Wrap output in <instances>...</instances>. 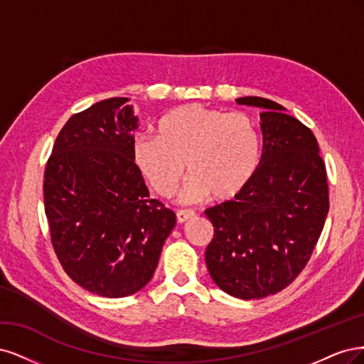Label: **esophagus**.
Segmentation results:
<instances>
[{"instance_id": "esophagus-1", "label": "esophagus", "mask_w": 364, "mask_h": 364, "mask_svg": "<svg viewBox=\"0 0 364 364\" xmlns=\"http://www.w3.org/2000/svg\"><path fill=\"white\" fill-rule=\"evenodd\" d=\"M195 216V212L193 210H178L177 212V220L180 222V224H183V222L189 220Z\"/></svg>"}]
</instances>
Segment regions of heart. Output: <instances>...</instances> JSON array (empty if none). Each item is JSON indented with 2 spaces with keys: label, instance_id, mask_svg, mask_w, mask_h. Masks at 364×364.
I'll use <instances>...</instances> for the list:
<instances>
[{
  "label": "heart",
  "instance_id": "heart-1",
  "mask_svg": "<svg viewBox=\"0 0 364 364\" xmlns=\"http://www.w3.org/2000/svg\"><path fill=\"white\" fill-rule=\"evenodd\" d=\"M260 157V136L250 116L201 104L171 110L159 121L157 136L140 133L132 145L136 169L161 196L177 189L187 165L192 178L186 201L236 198L254 178Z\"/></svg>",
  "mask_w": 364,
  "mask_h": 364
}]
</instances>
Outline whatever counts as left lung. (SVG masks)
<instances>
[{"mask_svg":"<svg viewBox=\"0 0 364 364\" xmlns=\"http://www.w3.org/2000/svg\"><path fill=\"white\" fill-rule=\"evenodd\" d=\"M262 109L263 152L246 189L205 210L213 239L208 274L240 299H260L287 287L310 260L330 210L319 145L310 128L275 101L236 100Z\"/></svg>","mask_w":364,"mask_h":364,"instance_id":"1","label":"left lung"}]
</instances>
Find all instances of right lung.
<instances>
[{
  "mask_svg": "<svg viewBox=\"0 0 364 364\" xmlns=\"http://www.w3.org/2000/svg\"><path fill=\"white\" fill-rule=\"evenodd\" d=\"M130 98H109L69 118L46 163L43 199L53 248L78 286L124 298L154 275L175 213L132 159L137 116Z\"/></svg>",
  "mask_w": 364,
  "mask_h": 364,
  "instance_id": "add662e5",
  "label": "right lung"
}]
</instances>
